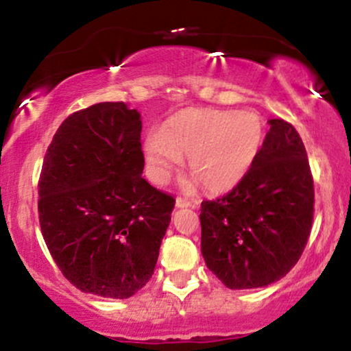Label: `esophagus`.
<instances>
[{
  "mask_svg": "<svg viewBox=\"0 0 351 351\" xmlns=\"http://www.w3.org/2000/svg\"><path fill=\"white\" fill-rule=\"evenodd\" d=\"M193 203L186 198H176V208H191Z\"/></svg>",
  "mask_w": 351,
  "mask_h": 351,
  "instance_id": "esophagus-1",
  "label": "esophagus"
}]
</instances>
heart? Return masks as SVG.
Returning a JSON list of instances; mask_svg holds the SVG:
<instances>
[{
    "instance_id": "1",
    "label": "heart",
    "mask_w": 351,
    "mask_h": 351,
    "mask_svg": "<svg viewBox=\"0 0 351 351\" xmlns=\"http://www.w3.org/2000/svg\"><path fill=\"white\" fill-rule=\"evenodd\" d=\"M265 140V122L251 110L191 108L145 138L148 171L167 183L186 156L188 170L208 191H226L247 175Z\"/></svg>"
}]
</instances>
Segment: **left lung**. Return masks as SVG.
<instances>
[{
    "label": "left lung",
    "mask_w": 351,
    "mask_h": 351,
    "mask_svg": "<svg viewBox=\"0 0 351 351\" xmlns=\"http://www.w3.org/2000/svg\"><path fill=\"white\" fill-rule=\"evenodd\" d=\"M263 150L228 195L201 203V252L229 289L282 279L307 245L313 178L304 142L282 119L269 120Z\"/></svg>",
    "instance_id": "1"
}]
</instances>
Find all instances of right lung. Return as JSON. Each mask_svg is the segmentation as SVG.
I'll return each instance as SVG.
<instances>
[{
  "label": "right lung",
  "mask_w": 351,
  "mask_h": 351,
  "mask_svg": "<svg viewBox=\"0 0 351 351\" xmlns=\"http://www.w3.org/2000/svg\"><path fill=\"white\" fill-rule=\"evenodd\" d=\"M142 120L123 102L67 117L44 156L39 224L60 272L79 291L128 299L150 280L175 198L143 173Z\"/></svg>",
  "instance_id": "1"
}]
</instances>
